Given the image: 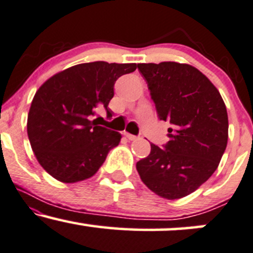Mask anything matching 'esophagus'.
<instances>
[{
	"label": "esophagus",
	"instance_id": "obj_1",
	"mask_svg": "<svg viewBox=\"0 0 253 253\" xmlns=\"http://www.w3.org/2000/svg\"><path fill=\"white\" fill-rule=\"evenodd\" d=\"M125 136H126V138L128 139V140H130V141H134V140H138V139H139L138 136L129 134V133H125Z\"/></svg>",
	"mask_w": 253,
	"mask_h": 253
}]
</instances>
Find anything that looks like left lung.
Wrapping results in <instances>:
<instances>
[{"mask_svg":"<svg viewBox=\"0 0 253 253\" xmlns=\"http://www.w3.org/2000/svg\"><path fill=\"white\" fill-rule=\"evenodd\" d=\"M160 120L169 121L165 148L151 144V153L136 171L152 192L180 199L213 174L229 138L223 97L196 67L172 61L139 63Z\"/></svg>","mask_w":253,"mask_h":253,"instance_id":"8db88e82","label":"left lung"}]
</instances>
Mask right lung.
<instances>
[{
	"label": "right lung",
	"instance_id": "right-lung-1",
	"mask_svg": "<svg viewBox=\"0 0 253 253\" xmlns=\"http://www.w3.org/2000/svg\"><path fill=\"white\" fill-rule=\"evenodd\" d=\"M136 63L105 61L80 63L56 73L39 88L30 105L27 133L39 164L61 182L73 184L93 176L119 145L121 134L93 119L108 103L121 75Z\"/></svg>",
	"mask_w": 253,
	"mask_h": 253
}]
</instances>
